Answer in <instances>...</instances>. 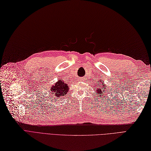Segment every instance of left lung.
I'll return each mask as SVG.
<instances>
[{
  "instance_id": "8db88e82",
  "label": "left lung",
  "mask_w": 151,
  "mask_h": 151,
  "mask_svg": "<svg viewBox=\"0 0 151 151\" xmlns=\"http://www.w3.org/2000/svg\"><path fill=\"white\" fill-rule=\"evenodd\" d=\"M99 82L100 83H102V86L100 87V88H97V91H96V92H97L98 94H100V96H103V94L105 93V91H106L105 85L103 83V80H99ZM99 84H98V86H99ZM97 86H98V85H97Z\"/></svg>"
}]
</instances>
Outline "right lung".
Instances as JSON below:
<instances>
[{
	"instance_id": "right-lung-1",
	"label": "right lung",
	"mask_w": 151,
	"mask_h": 151,
	"mask_svg": "<svg viewBox=\"0 0 151 151\" xmlns=\"http://www.w3.org/2000/svg\"><path fill=\"white\" fill-rule=\"evenodd\" d=\"M68 91L69 85L62 80H58L51 87V93L53 94V97L57 99L60 97H64L68 93Z\"/></svg>"
}]
</instances>
